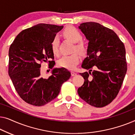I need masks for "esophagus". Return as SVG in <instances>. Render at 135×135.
I'll list each match as a JSON object with an SVG mask.
<instances>
[{
    "instance_id": "obj_1",
    "label": "esophagus",
    "mask_w": 135,
    "mask_h": 135,
    "mask_svg": "<svg viewBox=\"0 0 135 135\" xmlns=\"http://www.w3.org/2000/svg\"><path fill=\"white\" fill-rule=\"evenodd\" d=\"M71 74L72 76H76L77 75V73H75V71H71Z\"/></svg>"
}]
</instances>
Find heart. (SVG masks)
Wrapping results in <instances>:
<instances>
[{"mask_svg":"<svg viewBox=\"0 0 135 135\" xmlns=\"http://www.w3.org/2000/svg\"><path fill=\"white\" fill-rule=\"evenodd\" d=\"M64 37L70 40L72 42L75 43L74 47V51H76L81 55H85L87 53V48L86 45L82 41L83 35L76 29L73 27H67L63 32ZM59 38L56 36L52 39L51 43V50L53 54L57 55L59 54ZM80 57L77 52H75L70 55H64L59 60L58 65L60 67L73 70L79 62Z\"/></svg>","mask_w":135,"mask_h":135,"instance_id":"1","label":"heart"}]
</instances>
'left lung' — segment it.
Instances as JSON below:
<instances>
[{"label":"left lung","instance_id":"8db88e82","mask_svg":"<svg viewBox=\"0 0 135 135\" xmlns=\"http://www.w3.org/2000/svg\"><path fill=\"white\" fill-rule=\"evenodd\" d=\"M79 29L89 40L81 67L89 71L80 73L84 82L78 93L90 105L103 107L116 97L126 75L124 45L113 30L97 22H84Z\"/></svg>","mask_w":135,"mask_h":135}]
</instances>
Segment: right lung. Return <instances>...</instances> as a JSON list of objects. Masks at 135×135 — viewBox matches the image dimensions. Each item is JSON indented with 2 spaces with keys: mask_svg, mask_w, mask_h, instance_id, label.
<instances>
[{
  "mask_svg": "<svg viewBox=\"0 0 135 135\" xmlns=\"http://www.w3.org/2000/svg\"><path fill=\"white\" fill-rule=\"evenodd\" d=\"M63 27L37 24L21 32L10 45L8 75L19 95L30 105L41 106L52 101L71 76L65 68H54L47 78L41 74V62H48L51 69L55 65L51 43Z\"/></svg>",
  "mask_w": 135,
  "mask_h": 135,
  "instance_id": "right-lung-1",
  "label": "right lung"
}]
</instances>
